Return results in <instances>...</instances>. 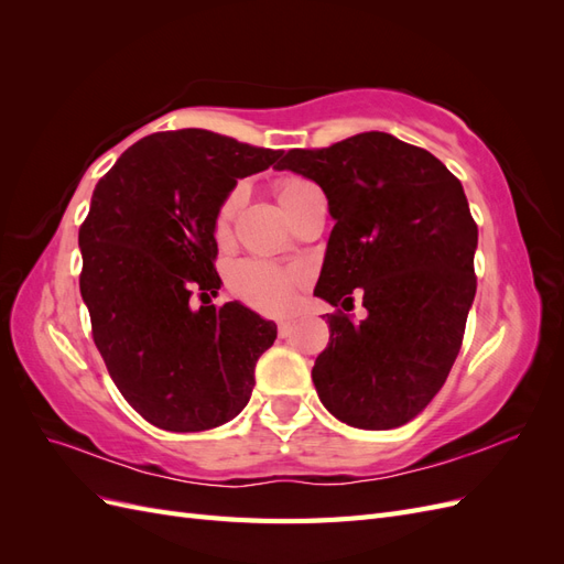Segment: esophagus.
I'll use <instances>...</instances> for the list:
<instances>
[{
  "mask_svg": "<svg viewBox=\"0 0 564 564\" xmlns=\"http://www.w3.org/2000/svg\"><path fill=\"white\" fill-rule=\"evenodd\" d=\"M292 332H294V322H280L278 324V334L280 336H289Z\"/></svg>",
  "mask_w": 564,
  "mask_h": 564,
  "instance_id": "esophagus-1",
  "label": "esophagus"
}]
</instances>
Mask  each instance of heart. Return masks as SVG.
I'll list each match as a JSON object with an SVG mask.
<instances>
[{"instance_id":"heart-1","label":"heart","mask_w":564,"mask_h":564,"mask_svg":"<svg viewBox=\"0 0 564 564\" xmlns=\"http://www.w3.org/2000/svg\"><path fill=\"white\" fill-rule=\"evenodd\" d=\"M315 187L308 178L303 176H282L278 181V199L282 204V209L286 212L289 207H294L299 197ZM242 204V191L235 187L230 195L224 199V204L218 207L216 220H214V230L216 235H224L230 228V220L235 218L237 209ZM303 278L296 270H284L275 263L259 261V259H249L240 261L232 265L228 272V286L230 292L245 301L251 308L265 315H284L289 308H292L296 289L301 286Z\"/></svg>"}]
</instances>
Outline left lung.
<instances>
[{
    "label": "left lung",
    "mask_w": 564,
    "mask_h": 564,
    "mask_svg": "<svg viewBox=\"0 0 564 564\" xmlns=\"http://www.w3.org/2000/svg\"><path fill=\"white\" fill-rule=\"evenodd\" d=\"M278 169L313 178L336 220L315 286L336 305L317 395L355 429H398L431 404L464 344L477 289L464 187L429 150L383 131L294 148ZM355 288L370 313L360 323L337 308Z\"/></svg>",
    "instance_id": "8db88e82"
}]
</instances>
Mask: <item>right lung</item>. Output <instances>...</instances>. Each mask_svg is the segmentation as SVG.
<instances>
[{"mask_svg": "<svg viewBox=\"0 0 564 564\" xmlns=\"http://www.w3.org/2000/svg\"><path fill=\"white\" fill-rule=\"evenodd\" d=\"M280 155L207 129L160 131L96 183L79 226V292L110 379L162 431H209L240 414L278 336L245 305L209 299L220 289L218 207L237 178Z\"/></svg>", "mask_w": 564, "mask_h": 564, "instance_id": "right-lung-1", "label": "right lung"}]
</instances>
